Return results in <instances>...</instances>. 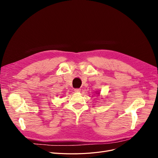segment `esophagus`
Returning <instances> with one entry per match:
<instances>
[{
    "label": "esophagus",
    "mask_w": 158,
    "mask_h": 158,
    "mask_svg": "<svg viewBox=\"0 0 158 158\" xmlns=\"http://www.w3.org/2000/svg\"><path fill=\"white\" fill-rule=\"evenodd\" d=\"M74 91H75V92L79 93V92H81V89H79V88H76V89H74Z\"/></svg>",
    "instance_id": "1"
}]
</instances>
